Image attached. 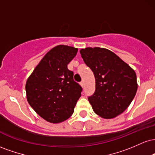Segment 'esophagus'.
Listing matches in <instances>:
<instances>
[{
  "label": "esophagus",
  "mask_w": 155,
  "mask_h": 155,
  "mask_svg": "<svg viewBox=\"0 0 155 155\" xmlns=\"http://www.w3.org/2000/svg\"><path fill=\"white\" fill-rule=\"evenodd\" d=\"M80 84H81V86L82 87H84V81H81V82H80Z\"/></svg>",
  "instance_id": "obj_1"
}]
</instances>
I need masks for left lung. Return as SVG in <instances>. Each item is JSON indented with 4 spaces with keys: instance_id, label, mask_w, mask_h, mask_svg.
Instances as JSON below:
<instances>
[{
    "instance_id": "obj_1",
    "label": "left lung",
    "mask_w": 155,
    "mask_h": 155,
    "mask_svg": "<svg viewBox=\"0 0 155 155\" xmlns=\"http://www.w3.org/2000/svg\"><path fill=\"white\" fill-rule=\"evenodd\" d=\"M80 53L95 76V91L88 97L93 111L105 119L120 115L136 95L138 84L134 70L107 49L87 47Z\"/></svg>"
}]
</instances>
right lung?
<instances>
[{"mask_svg":"<svg viewBox=\"0 0 155 155\" xmlns=\"http://www.w3.org/2000/svg\"><path fill=\"white\" fill-rule=\"evenodd\" d=\"M76 48L58 45L42 58L27 80V100L33 110L51 123H60L73 114L82 88L74 80L68 64Z\"/></svg>","mask_w":155,"mask_h":155,"instance_id":"obj_1","label":"right lung"}]
</instances>
